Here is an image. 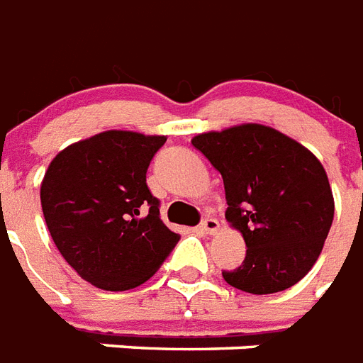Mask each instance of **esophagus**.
Returning <instances> with one entry per match:
<instances>
[{
  "mask_svg": "<svg viewBox=\"0 0 363 363\" xmlns=\"http://www.w3.org/2000/svg\"><path fill=\"white\" fill-rule=\"evenodd\" d=\"M199 228H201V232L213 235V233L218 232V228L220 226H218V220H216V218H211V216H207V218H203V220H201Z\"/></svg>",
  "mask_w": 363,
  "mask_h": 363,
  "instance_id": "1",
  "label": "esophagus"
}]
</instances>
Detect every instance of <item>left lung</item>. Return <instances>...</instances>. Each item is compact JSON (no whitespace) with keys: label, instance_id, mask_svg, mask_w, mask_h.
I'll list each match as a JSON object with an SVG mask.
<instances>
[{"label":"left lung","instance_id":"8db88e82","mask_svg":"<svg viewBox=\"0 0 363 363\" xmlns=\"http://www.w3.org/2000/svg\"><path fill=\"white\" fill-rule=\"evenodd\" d=\"M192 145L222 175L226 220L247 242L228 284L248 294L294 286L315 265L333 222V196L322 164L303 145L269 125L209 131Z\"/></svg>","mask_w":363,"mask_h":363}]
</instances>
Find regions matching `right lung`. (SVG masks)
Returning <instances> with one entry per match:
<instances>
[{"label": "right lung", "mask_w": 363, "mask_h": 363, "mask_svg": "<svg viewBox=\"0 0 363 363\" xmlns=\"http://www.w3.org/2000/svg\"><path fill=\"white\" fill-rule=\"evenodd\" d=\"M164 135L109 130L73 143L41 182L48 232L65 262L94 286L122 292L147 282L181 235L160 218L147 186Z\"/></svg>", "instance_id": "right-lung-1"}]
</instances>
